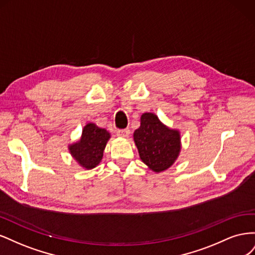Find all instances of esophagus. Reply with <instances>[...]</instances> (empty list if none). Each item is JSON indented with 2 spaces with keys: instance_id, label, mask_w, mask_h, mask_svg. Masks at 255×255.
Instances as JSON below:
<instances>
[{
  "instance_id": "obj_1",
  "label": "esophagus",
  "mask_w": 255,
  "mask_h": 255,
  "mask_svg": "<svg viewBox=\"0 0 255 255\" xmlns=\"http://www.w3.org/2000/svg\"><path fill=\"white\" fill-rule=\"evenodd\" d=\"M129 133H130V132H129L128 128H122V129H118V130H117V135L120 136V137H125V138L128 137Z\"/></svg>"
}]
</instances>
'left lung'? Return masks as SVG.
Returning <instances> with one entry per match:
<instances>
[{
	"label": "left lung",
	"instance_id": "1",
	"mask_svg": "<svg viewBox=\"0 0 255 255\" xmlns=\"http://www.w3.org/2000/svg\"><path fill=\"white\" fill-rule=\"evenodd\" d=\"M134 141L141 160L155 172L172 166L181 150L179 130L167 128L151 113L141 116L140 127L134 132Z\"/></svg>",
	"mask_w": 255,
	"mask_h": 255
}]
</instances>
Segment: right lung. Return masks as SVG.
Segmentation results:
<instances>
[{"label":"right lung","mask_w":255,"mask_h":255,"mask_svg":"<svg viewBox=\"0 0 255 255\" xmlns=\"http://www.w3.org/2000/svg\"><path fill=\"white\" fill-rule=\"evenodd\" d=\"M111 134L105 128L88 123L84 127L80 141L69 145V151L78 163L86 169L99 165Z\"/></svg>","instance_id":"1"}]
</instances>
